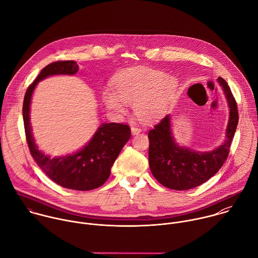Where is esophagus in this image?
Listing matches in <instances>:
<instances>
[{"instance_id":"esophagus-1","label":"esophagus","mask_w":258,"mask_h":258,"mask_svg":"<svg viewBox=\"0 0 258 258\" xmlns=\"http://www.w3.org/2000/svg\"><path fill=\"white\" fill-rule=\"evenodd\" d=\"M142 132V128L140 127V126H138V125H132V133H133V135H138V134H140Z\"/></svg>"}]
</instances>
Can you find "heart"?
Masks as SVG:
<instances>
[{
  "label": "heart",
  "instance_id": "heart-1",
  "mask_svg": "<svg viewBox=\"0 0 258 258\" xmlns=\"http://www.w3.org/2000/svg\"><path fill=\"white\" fill-rule=\"evenodd\" d=\"M113 87L114 92L104 90L102 93L103 102L109 109L123 112V103L135 104V111L141 119L153 120L174 97L178 82L162 70L138 67L121 73Z\"/></svg>",
  "mask_w": 258,
  "mask_h": 258
}]
</instances>
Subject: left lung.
I'll return each mask as SVG.
<instances>
[{"instance_id":"1","label":"left lung","mask_w":258,"mask_h":258,"mask_svg":"<svg viewBox=\"0 0 258 258\" xmlns=\"http://www.w3.org/2000/svg\"><path fill=\"white\" fill-rule=\"evenodd\" d=\"M230 108L226 140L216 150L200 153L179 147L172 136L170 115L149 132V164L154 177L165 187L183 191L200 186L213 177L225 163L238 124L236 100L227 82L218 78Z\"/></svg>"}]
</instances>
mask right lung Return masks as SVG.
<instances>
[{
    "label": "right lung",
    "instance_id": "right-lung-1",
    "mask_svg": "<svg viewBox=\"0 0 258 258\" xmlns=\"http://www.w3.org/2000/svg\"><path fill=\"white\" fill-rule=\"evenodd\" d=\"M75 61H55L44 67L29 85L23 102V119L30 154L41 170L56 184L71 190L88 191L102 186L123 146L131 138V127L124 123H102L91 141L71 156L53 158L40 152L34 142L30 125V102L37 83L54 74H75Z\"/></svg>",
    "mask_w": 258,
    "mask_h": 258
}]
</instances>
